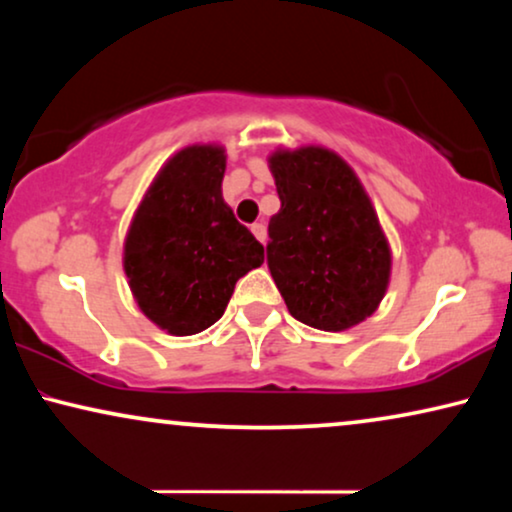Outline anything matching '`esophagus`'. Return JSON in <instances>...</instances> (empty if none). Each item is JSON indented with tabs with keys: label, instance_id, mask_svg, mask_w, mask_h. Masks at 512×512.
Segmentation results:
<instances>
[{
	"label": "esophagus",
	"instance_id": "esophagus-1",
	"mask_svg": "<svg viewBox=\"0 0 512 512\" xmlns=\"http://www.w3.org/2000/svg\"><path fill=\"white\" fill-rule=\"evenodd\" d=\"M251 233H254V237L261 244H265V240H268V230H265V223H254V226H251Z\"/></svg>",
	"mask_w": 512,
	"mask_h": 512
}]
</instances>
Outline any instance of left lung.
I'll list each match as a JSON object with an SVG mask.
<instances>
[{
	"mask_svg": "<svg viewBox=\"0 0 512 512\" xmlns=\"http://www.w3.org/2000/svg\"><path fill=\"white\" fill-rule=\"evenodd\" d=\"M282 207L268 226V268L291 317L345 331L380 305L391 251L359 177L321 146L270 156Z\"/></svg>",
	"mask_w": 512,
	"mask_h": 512,
	"instance_id": "left-lung-1",
	"label": "left lung"
}]
</instances>
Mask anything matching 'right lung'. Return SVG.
I'll return each mask as SVG.
<instances>
[{
  "label": "right lung",
  "mask_w": 512,
  "mask_h": 512,
  "mask_svg": "<svg viewBox=\"0 0 512 512\" xmlns=\"http://www.w3.org/2000/svg\"><path fill=\"white\" fill-rule=\"evenodd\" d=\"M226 151L186 146L167 160L130 223L123 268L139 310L172 335L221 319L235 282L263 263V244L223 202Z\"/></svg>",
  "instance_id": "1"
}]
</instances>
